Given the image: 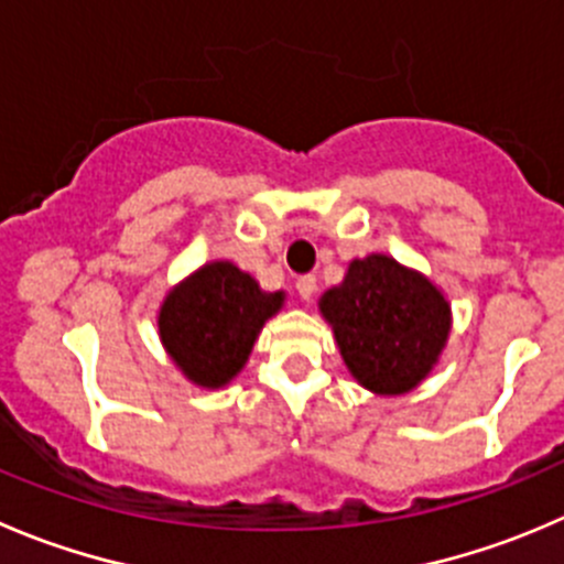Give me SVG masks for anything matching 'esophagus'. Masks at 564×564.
<instances>
[{
  "mask_svg": "<svg viewBox=\"0 0 564 564\" xmlns=\"http://www.w3.org/2000/svg\"><path fill=\"white\" fill-rule=\"evenodd\" d=\"M297 294L303 300H311L316 294V278L314 275H303L297 278Z\"/></svg>",
  "mask_w": 564,
  "mask_h": 564,
  "instance_id": "obj_1",
  "label": "esophagus"
}]
</instances>
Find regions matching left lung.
Here are the masks:
<instances>
[{"instance_id": "1", "label": "left lung", "mask_w": 564, "mask_h": 564, "mask_svg": "<svg viewBox=\"0 0 564 564\" xmlns=\"http://www.w3.org/2000/svg\"><path fill=\"white\" fill-rule=\"evenodd\" d=\"M319 311L349 375L380 397L413 391L438 364L452 327L444 292L386 253L349 261Z\"/></svg>"}]
</instances>
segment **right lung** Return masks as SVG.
<instances>
[{
	"mask_svg": "<svg viewBox=\"0 0 564 564\" xmlns=\"http://www.w3.org/2000/svg\"><path fill=\"white\" fill-rule=\"evenodd\" d=\"M286 294L261 292L231 261H209L167 292L156 325L173 364L200 388H223L248 364L253 344Z\"/></svg>",
	"mask_w": 564,
	"mask_h": 564,
	"instance_id": "1",
	"label": "right lung"
}]
</instances>
